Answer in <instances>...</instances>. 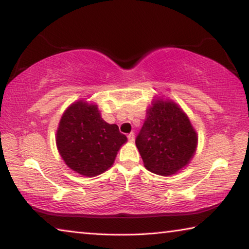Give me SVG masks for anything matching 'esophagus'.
<instances>
[{"instance_id": "obj_1", "label": "esophagus", "mask_w": 249, "mask_h": 249, "mask_svg": "<svg viewBox=\"0 0 249 249\" xmlns=\"http://www.w3.org/2000/svg\"><path fill=\"white\" fill-rule=\"evenodd\" d=\"M127 138H128L129 142H134V140H135V135H134V133H129V134L127 135Z\"/></svg>"}]
</instances>
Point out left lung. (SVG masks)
<instances>
[{"instance_id":"obj_1","label":"left lung","mask_w":249,"mask_h":249,"mask_svg":"<svg viewBox=\"0 0 249 249\" xmlns=\"http://www.w3.org/2000/svg\"><path fill=\"white\" fill-rule=\"evenodd\" d=\"M135 142L146 169L159 176H170L190 161L197 137L178 105L157 100L147 109V119Z\"/></svg>"}]
</instances>
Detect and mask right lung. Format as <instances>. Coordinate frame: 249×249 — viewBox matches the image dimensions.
Listing matches in <instances>:
<instances>
[{"mask_svg": "<svg viewBox=\"0 0 249 249\" xmlns=\"http://www.w3.org/2000/svg\"><path fill=\"white\" fill-rule=\"evenodd\" d=\"M127 141L116 124L101 117L96 105L73 103L62 115L57 130V147L66 165L86 177L107 171L117 151Z\"/></svg>", "mask_w": 249, "mask_h": 249, "instance_id": "1", "label": "right lung"}]
</instances>
